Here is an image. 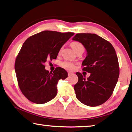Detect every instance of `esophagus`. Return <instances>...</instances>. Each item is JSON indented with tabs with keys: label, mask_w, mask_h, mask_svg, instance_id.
I'll list each match as a JSON object with an SVG mask.
<instances>
[{
	"label": "esophagus",
	"mask_w": 132,
	"mask_h": 132,
	"mask_svg": "<svg viewBox=\"0 0 132 132\" xmlns=\"http://www.w3.org/2000/svg\"><path fill=\"white\" fill-rule=\"evenodd\" d=\"M72 74H73V73L70 72V71H69V72H68V75L69 76H71V75H72Z\"/></svg>",
	"instance_id": "esophagus-1"
}]
</instances>
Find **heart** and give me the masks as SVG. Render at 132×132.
I'll return each instance as SVG.
<instances>
[{"mask_svg":"<svg viewBox=\"0 0 132 132\" xmlns=\"http://www.w3.org/2000/svg\"><path fill=\"white\" fill-rule=\"evenodd\" d=\"M71 45L76 52H77L79 51H84V47L83 45L81 44V43L78 42H72L71 43ZM61 64L64 68L68 69V70H74L76 66L75 64L73 63V62H68V61H65V62H62Z\"/></svg>","mask_w":132,"mask_h":132,"instance_id":"b5f03b06","label":"heart"}]
</instances>
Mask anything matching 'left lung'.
<instances>
[{
  "mask_svg": "<svg viewBox=\"0 0 132 132\" xmlns=\"http://www.w3.org/2000/svg\"><path fill=\"white\" fill-rule=\"evenodd\" d=\"M73 40L82 43L87 56L82 63V70L90 73L86 80L81 73L74 86L76 97L87 106L103 104L111 97L118 80L119 66L116 50L109 42L93 33H78Z\"/></svg>",
  "mask_w": 132,
  "mask_h": 132,
  "instance_id": "8db88e82",
  "label": "left lung"
}]
</instances>
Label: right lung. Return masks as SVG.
<instances>
[{
    "instance_id": "1",
    "label": "right lung",
    "mask_w": 132,
    "mask_h": 132,
    "mask_svg": "<svg viewBox=\"0 0 132 132\" xmlns=\"http://www.w3.org/2000/svg\"><path fill=\"white\" fill-rule=\"evenodd\" d=\"M74 35L45 30L31 36L23 44L16 57L15 71L19 88L30 102L45 103L56 96L57 83L68 74L60 67L50 73L45 62L56 59L61 47Z\"/></svg>"
}]
</instances>
